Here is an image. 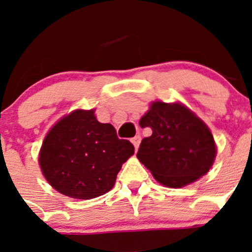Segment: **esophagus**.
Here are the masks:
<instances>
[{"label":"esophagus","instance_id":"34e87169","mask_svg":"<svg viewBox=\"0 0 252 252\" xmlns=\"http://www.w3.org/2000/svg\"><path fill=\"white\" fill-rule=\"evenodd\" d=\"M140 141H141V137H140V135H136V136L131 139V142H132L133 146H135V149H136V150L140 145Z\"/></svg>","mask_w":252,"mask_h":252}]
</instances>
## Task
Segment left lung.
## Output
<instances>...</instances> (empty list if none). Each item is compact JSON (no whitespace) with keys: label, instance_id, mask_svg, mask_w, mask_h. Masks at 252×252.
Here are the masks:
<instances>
[{"label":"left lung","instance_id":"8db88e82","mask_svg":"<svg viewBox=\"0 0 252 252\" xmlns=\"http://www.w3.org/2000/svg\"><path fill=\"white\" fill-rule=\"evenodd\" d=\"M140 126L153 133L142 139L136 157L162 186L182 188L208 173L217 154L215 139L186 106L153 102Z\"/></svg>","mask_w":252,"mask_h":252}]
</instances>
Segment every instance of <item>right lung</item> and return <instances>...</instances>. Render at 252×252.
Returning <instances> with one entry per match:
<instances>
[{"mask_svg":"<svg viewBox=\"0 0 252 252\" xmlns=\"http://www.w3.org/2000/svg\"><path fill=\"white\" fill-rule=\"evenodd\" d=\"M135 148L97 121L94 110H75L51 127L40 149L39 164L49 184L75 199L110 192Z\"/></svg>","mask_w":252,"mask_h":252,"instance_id":"right-lung-1","label":"right lung"}]
</instances>
